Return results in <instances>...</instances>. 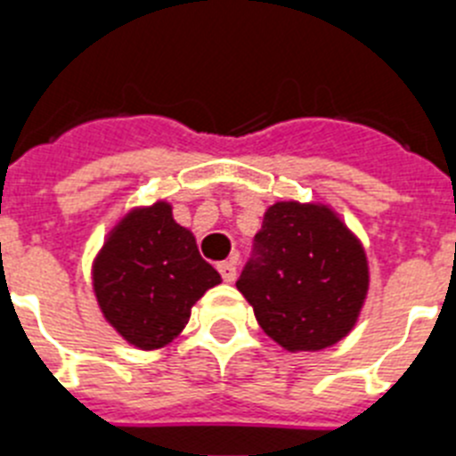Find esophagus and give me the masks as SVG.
Here are the masks:
<instances>
[{"label":"esophagus","mask_w":456,"mask_h":456,"mask_svg":"<svg viewBox=\"0 0 456 456\" xmlns=\"http://www.w3.org/2000/svg\"><path fill=\"white\" fill-rule=\"evenodd\" d=\"M219 273L221 278H224L225 283H232L237 278V267L232 260H225V263H219Z\"/></svg>","instance_id":"obj_1"}]
</instances>
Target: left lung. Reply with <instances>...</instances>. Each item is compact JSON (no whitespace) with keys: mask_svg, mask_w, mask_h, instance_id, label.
<instances>
[{"mask_svg":"<svg viewBox=\"0 0 456 456\" xmlns=\"http://www.w3.org/2000/svg\"><path fill=\"white\" fill-rule=\"evenodd\" d=\"M370 273L361 241L326 205L281 200L265 212L237 289L288 352L336 345L356 324Z\"/></svg>","mask_w":456,"mask_h":456,"instance_id":"8db88e82","label":"left lung"}]
</instances>
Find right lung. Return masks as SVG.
Masks as SVG:
<instances>
[{"label": "right lung", "mask_w": 456, "mask_h": 456, "mask_svg": "<svg viewBox=\"0 0 456 456\" xmlns=\"http://www.w3.org/2000/svg\"><path fill=\"white\" fill-rule=\"evenodd\" d=\"M221 283L171 205L136 208L109 232L93 263L104 320L139 349H159L184 329L191 305Z\"/></svg>", "instance_id": "add662e5"}]
</instances>
